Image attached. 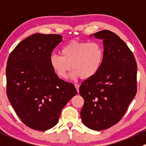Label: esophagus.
Segmentation results:
<instances>
[{
  "label": "esophagus",
  "instance_id": "esophagus-1",
  "mask_svg": "<svg viewBox=\"0 0 146 146\" xmlns=\"http://www.w3.org/2000/svg\"><path fill=\"white\" fill-rule=\"evenodd\" d=\"M75 87H76V90H77L78 93V92H79V87H80V86H79L78 84H75Z\"/></svg>",
  "mask_w": 146,
  "mask_h": 146
}]
</instances>
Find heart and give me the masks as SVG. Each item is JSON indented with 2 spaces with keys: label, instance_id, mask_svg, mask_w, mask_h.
<instances>
[{
  "label": "heart",
  "instance_id": "heart-1",
  "mask_svg": "<svg viewBox=\"0 0 146 146\" xmlns=\"http://www.w3.org/2000/svg\"><path fill=\"white\" fill-rule=\"evenodd\" d=\"M61 56L53 53L50 65L60 78L66 79L71 69L73 78L89 79L96 76L103 64L104 49L98 41L72 40L60 50Z\"/></svg>",
  "mask_w": 146,
  "mask_h": 146
}]
</instances>
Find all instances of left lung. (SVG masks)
<instances>
[{
  "mask_svg": "<svg viewBox=\"0 0 146 146\" xmlns=\"http://www.w3.org/2000/svg\"><path fill=\"white\" fill-rule=\"evenodd\" d=\"M93 35L103 40L104 58L97 74L79 88L84 99L80 117L86 126L103 131L119 122L137 92V64L133 53L114 33Z\"/></svg>",
  "mask_w": 146,
  "mask_h": 146,
  "instance_id": "8db88e82",
  "label": "left lung"
}]
</instances>
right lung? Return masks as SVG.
Listing matches in <instances>:
<instances>
[{
    "label": "right lung",
    "instance_id": "1",
    "mask_svg": "<svg viewBox=\"0 0 146 146\" xmlns=\"http://www.w3.org/2000/svg\"><path fill=\"white\" fill-rule=\"evenodd\" d=\"M62 41L58 34L35 33L20 42L8 58L6 93L14 111L29 128L45 131L57 124L66 103L77 94L50 67V56Z\"/></svg>",
    "mask_w": 146,
    "mask_h": 146
}]
</instances>
